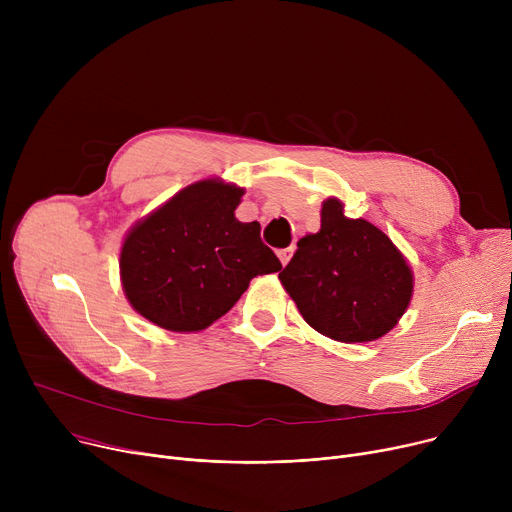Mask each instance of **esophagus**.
Instances as JSON below:
<instances>
[{"label": "esophagus", "instance_id": "obj_1", "mask_svg": "<svg viewBox=\"0 0 512 512\" xmlns=\"http://www.w3.org/2000/svg\"><path fill=\"white\" fill-rule=\"evenodd\" d=\"M292 247H286V249H280L278 251V257H280V261H282V265H286L288 261H290V257H292Z\"/></svg>", "mask_w": 512, "mask_h": 512}]
</instances>
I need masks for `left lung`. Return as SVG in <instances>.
Segmentation results:
<instances>
[{"label": "left lung", "mask_w": 512, "mask_h": 512, "mask_svg": "<svg viewBox=\"0 0 512 512\" xmlns=\"http://www.w3.org/2000/svg\"><path fill=\"white\" fill-rule=\"evenodd\" d=\"M280 282L307 324L346 344L388 334L413 297V272L371 222L344 215L338 199L321 205V228L299 240Z\"/></svg>", "instance_id": "left-lung-1"}]
</instances>
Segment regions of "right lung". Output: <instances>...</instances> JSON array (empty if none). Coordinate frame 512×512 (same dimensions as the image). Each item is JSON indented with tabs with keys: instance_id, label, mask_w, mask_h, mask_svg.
Wrapping results in <instances>:
<instances>
[{
	"instance_id": "right-lung-1",
	"label": "right lung",
	"mask_w": 512,
	"mask_h": 512,
	"mask_svg": "<svg viewBox=\"0 0 512 512\" xmlns=\"http://www.w3.org/2000/svg\"><path fill=\"white\" fill-rule=\"evenodd\" d=\"M242 195L236 184L201 180L132 226L120 278L134 311L164 330L199 332L226 315L255 276L282 270L259 224L234 218Z\"/></svg>"
}]
</instances>
